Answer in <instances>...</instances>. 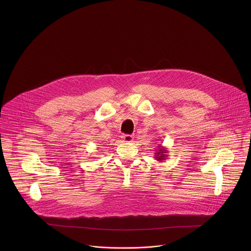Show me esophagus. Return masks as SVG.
Listing matches in <instances>:
<instances>
[{"instance_id": "obj_1", "label": "esophagus", "mask_w": 251, "mask_h": 251, "mask_svg": "<svg viewBox=\"0 0 251 251\" xmlns=\"http://www.w3.org/2000/svg\"><path fill=\"white\" fill-rule=\"evenodd\" d=\"M122 138H123V140H124L125 142L129 143V142H132L134 136H133V135H130V134H125V135H123Z\"/></svg>"}]
</instances>
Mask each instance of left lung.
Instances as JSON below:
<instances>
[{
	"mask_svg": "<svg viewBox=\"0 0 251 251\" xmlns=\"http://www.w3.org/2000/svg\"><path fill=\"white\" fill-rule=\"evenodd\" d=\"M167 149L165 147H163L162 145H158L157 146V150H155V152H154V158L157 160V161H160V162H163V160L166 159V157L168 156L167 155Z\"/></svg>",
	"mask_w": 251,
	"mask_h": 251,
	"instance_id": "8db88e82",
	"label": "left lung"
}]
</instances>
